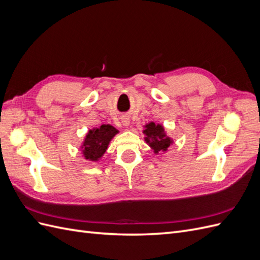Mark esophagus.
Here are the masks:
<instances>
[{
    "mask_svg": "<svg viewBox=\"0 0 260 260\" xmlns=\"http://www.w3.org/2000/svg\"><path fill=\"white\" fill-rule=\"evenodd\" d=\"M121 122H122V124L124 125V127H127V125H129V123H130L129 118H127V117H123V118H122V120H121Z\"/></svg>",
    "mask_w": 260,
    "mask_h": 260,
    "instance_id": "obj_1",
    "label": "esophagus"
}]
</instances>
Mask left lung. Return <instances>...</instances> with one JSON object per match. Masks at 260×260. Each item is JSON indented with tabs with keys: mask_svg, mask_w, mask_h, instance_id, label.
<instances>
[{
	"mask_svg": "<svg viewBox=\"0 0 260 260\" xmlns=\"http://www.w3.org/2000/svg\"><path fill=\"white\" fill-rule=\"evenodd\" d=\"M145 135L146 143L151 146L155 153L161 151H167V148L172 144V140L166 136L165 129L161 124H155V122H149L145 125L143 131Z\"/></svg>",
	"mask_w": 260,
	"mask_h": 260,
	"instance_id": "8db88e82",
	"label": "left lung"
}]
</instances>
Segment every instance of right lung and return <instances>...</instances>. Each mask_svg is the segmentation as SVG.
Segmentation results:
<instances>
[{"label":"right lung","mask_w":260,"mask_h":260,"mask_svg":"<svg viewBox=\"0 0 260 260\" xmlns=\"http://www.w3.org/2000/svg\"><path fill=\"white\" fill-rule=\"evenodd\" d=\"M118 130L111 124H102L99 128L89 130L82 144V153L85 159L98 161L104 155L111 140Z\"/></svg>","instance_id":"add662e5"}]
</instances>
